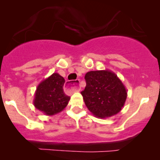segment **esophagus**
I'll return each instance as SVG.
<instances>
[{
  "label": "esophagus",
  "mask_w": 160,
  "mask_h": 160,
  "mask_svg": "<svg viewBox=\"0 0 160 160\" xmlns=\"http://www.w3.org/2000/svg\"><path fill=\"white\" fill-rule=\"evenodd\" d=\"M79 83H80V80H76L74 82H67L65 85L66 91H80V88L79 87Z\"/></svg>",
  "instance_id": "esophagus-1"
}]
</instances>
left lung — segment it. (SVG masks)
<instances>
[{"mask_svg":"<svg viewBox=\"0 0 160 160\" xmlns=\"http://www.w3.org/2000/svg\"><path fill=\"white\" fill-rule=\"evenodd\" d=\"M85 80L87 86L81 94L87 108L95 117L106 118L120 112L128 94L125 85L114 72L90 71Z\"/></svg>","mask_w":160,"mask_h":160,"instance_id":"obj_1","label":"left lung"}]
</instances>
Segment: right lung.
Masks as SVG:
<instances>
[{"instance_id": "add662e5", "label": "right lung", "mask_w": 160, "mask_h": 160, "mask_svg": "<svg viewBox=\"0 0 160 160\" xmlns=\"http://www.w3.org/2000/svg\"><path fill=\"white\" fill-rule=\"evenodd\" d=\"M64 83V78L57 72L42 80L35 90L34 106L48 116L61 112L70 99L63 91Z\"/></svg>"}]
</instances>
